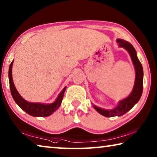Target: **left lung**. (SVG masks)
I'll use <instances>...</instances> for the list:
<instances>
[{"mask_svg": "<svg viewBox=\"0 0 157 157\" xmlns=\"http://www.w3.org/2000/svg\"><path fill=\"white\" fill-rule=\"evenodd\" d=\"M117 42L119 44V46L123 47L129 52L132 60L134 63L135 70H136V78H135V84L133 91L128 97L125 99L121 100L119 102L117 107L111 110H105L94 106L95 109L101 115L106 117L121 116L126 113L127 111L131 109L134 106L139 102L142 95L143 89V70L141 63L138 59L136 50L134 46L128 41H124L123 39H117Z\"/></svg>", "mask_w": 157, "mask_h": 157, "instance_id": "8db88e82", "label": "left lung"}]
</instances>
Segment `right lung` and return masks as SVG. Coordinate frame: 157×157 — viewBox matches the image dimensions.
Returning <instances> with one entry per match:
<instances>
[{"label": "right lung", "instance_id": "right-lung-1", "mask_svg": "<svg viewBox=\"0 0 157 157\" xmlns=\"http://www.w3.org/2000/svg\"><path fill=\"white\" fill-rule=\"evenodd\" d=\"M14 61H12L10 63L9 67V81H10V91L12 95L13 99L14 100L16 103L22 109L23 111H25L26 113L29 115L35 116V117H46L52 113H54V111H56L62 103V101L64 94L65 90L66 87H64L63 89L60 93L59 96L57 97V100L54 102L50 105H44L41 103H32L27 102L21 96V95L18 94L17 89L15 88V86L13 82L12 75V63Z\"/></svg>", "mask_w": 157, "mask_h": 157}]
</instances>
